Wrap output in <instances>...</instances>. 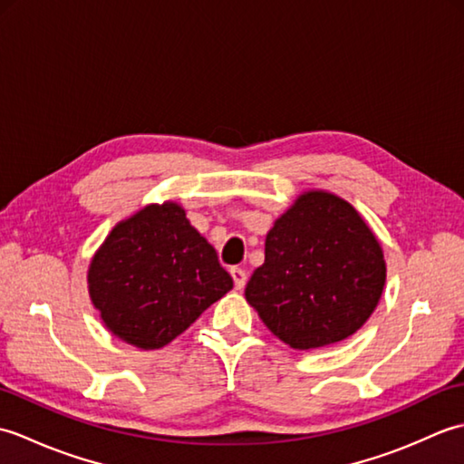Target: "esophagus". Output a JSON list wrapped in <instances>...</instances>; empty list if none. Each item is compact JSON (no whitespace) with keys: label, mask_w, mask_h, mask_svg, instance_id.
<instances>
[{"label":"esophagus","mask_w":464,"mask_h":464,"mask_svg":"<svg viewBox=\"0 0 464 464\" xmlns=\"http://www.w3.org/2000/svg\"><path fill=\"white\" fill-rule=\"evenodd\" d=\"M231 277H233V283H235V289H243L245 283H247V275H245V271L241 267H231Z\"/></svg>","instance_id":"1"}]
</instances>
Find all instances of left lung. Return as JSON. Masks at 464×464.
Returning <instances> with one entry per match:
<instances>
[{
	"label": "left lung",
	"instance_id": "obj_1",
	"mask_svg": "<svg viewBox=\"0 0 464 464\" xmlns=\"http://www.w3.org/2000/svg\"><path fill=\"white\" fill-rule=\"evenodd\" d=\"M384 279L382 249L357 209L333 193L307 191L271 227L245 299L275 337L309 351L357 333Z\"/></svg>",
	"mask_w": 464,
	"mask_h": 464
}]
</instances>
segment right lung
<instances>
[{
	"mask_svg": "<svg viewBox=\"0 0 464 464\" xmlns=\"http://www.w3.org/2000/svg\"><path fill=\"white\" fill-rule=\"evenodd\" d=\"M87 285L115 337L153 351L233 289L217 253L181 205H147L117 223L93 255Z\"/></svg>",
	"mask_w": 464,
	"mask_h": 464,
	"instance_id": "right-lung-1",
	"label": "right lung"
}]
</instances>
